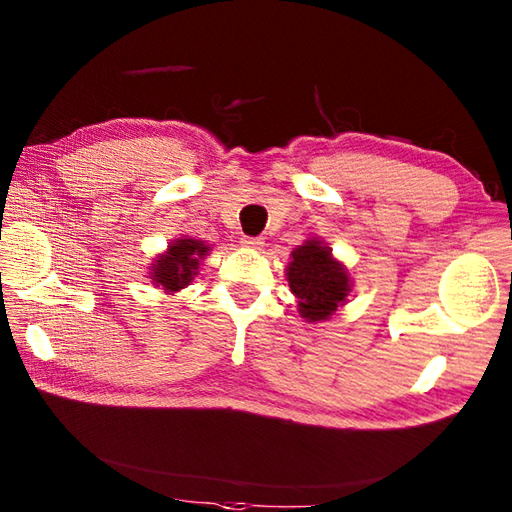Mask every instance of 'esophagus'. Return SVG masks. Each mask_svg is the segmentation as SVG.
<instances>
[{
    "label": "esophagus",
    "mask_w": 512,
    "mask_h": 512,
    "mask_svg": "<svg viewBox=\"0 0 512 512\" xmlns=\"http://www.w3.org/2000/svg\"><path fill=\"white\" fill-rule=\"evenodd\" d=\"M242 246L259 250V248L264 246V237H248V235H244V237H242Z\"/></svg>",
    "instance_id": "esophagus-1"
}]
</instances>
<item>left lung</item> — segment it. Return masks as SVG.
Instances as JSON below:
<instances>
[{
  "label": "left lung",
  "instance_id": "1",
  "mask_svg": "<svg viewBox=\"0 0 512 512\" xmlns=\"http://www.w3.org/2000/svg\"><path fill=\"white\" fill-rule=\"evenodd\" d=\"M288 286L299 301V314L306 321H325L343 306L350 295V275L321 239H306L292 250L286 266Z\"/></svg>",
  "mask_w": 512,
  "mask_h": 512
}]
</instances>
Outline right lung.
Here are the masks:
<instances>
[{
  "label": "right lung",
  "mask_w": 512,
  "mask_h": 512,
  "mask_svg": "<svg viewBox=\"0 0 512 512\" xmlns=\"http://www.w3.org/2000/svg\"><path fill=\"white\" fill-rule=\"evenodd\" d=\"M211 246L193 237L173 239L165 253L158 255L151 264L149 279L165 292H178L187 288L198 275L202 259L209 255Z\"/></svg>",
  "instance_id": "add662e5"
}]
</instances>
